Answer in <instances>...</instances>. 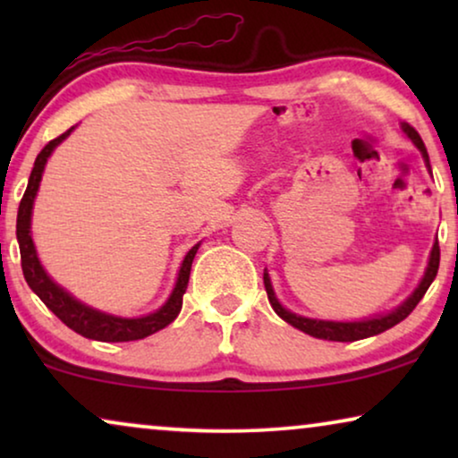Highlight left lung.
Returning <instances> with one entry per match:
<instances>
[{
	"label": "left lung",
	"instance_id": "left-lung-1",
	"mask_svg": "<svg viewBox=\"0 0 458 458\" xmlns=\"http://www.w3.org/2000/svg\"><path fill=\"white\" fill-rule=\"evenodd\" d=\"M403 131L411 137L412 143H415V146L421 149L423 158H425V162H428V166H429V156H428V149H425V143L421 140V135H419L417 131L412 129L409 123H403ZM437 267H440V246H437V242H436L434 248H431L428 271H425L421 284H419L417 290L412 292V296L406 300L404 304H400L396 310L387 312V315H384V317H375V318H367V321H354V323L318 321V318L298 317V315H293V312L285 310L284 306L279 304V300L275 298V292H273V287H271V279H268L267 273H265V287H267V296H268V302H271V306H273V310L277 312V315L284 318V321L290 323L292 327L304 331V334H309L312 337H318V340L356 342V340H365V337L384 334L386 329H390V327H394V325H398L400 321H404V318L409 317L412 310H415V306L421 302V298L425 296V292H428V287L431 285V281L436 279Z\"/></svg>",
	"mask_w": 458,
	"mask_h": 458
}]
</instances>
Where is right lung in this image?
Here are the masks:
<instances>
[{
    "label": "right lung",
    "mask_w": 458,
    "mask_h": 458,
    "mask_svg": "<svg viewBox=\"0 0 458 458\" xmlns=\"http://www.w3.org/2000/svg\"><path fill=\"white\" fill-rule=\"evenodd\" d=\"M72 129L74 127H71L62 135L55 137V140L49 141L47 146L41 149L39 156H37L35 166L29 177L27 191H24L21 206H18L16 237H18V246H21V265H22L24 279H27L30 290L41 298V302L46 304L47 309L66 325V327L77 331L79 335L89 337V340H98V342L143 340V337L165 329L168 323H173L174 318H177L181 306H183V293L187 290V284H190L191 262H193V256L198 252L199 243L187 252L183 265H181L177 285H174L171 298L166 300V304L162 306V309H158L148 317L121 318V317L106 315V312L93 310L89 306L81 304L79 300H74L71 296V293L62 290L60 285H55L54 281L47 277V273L43 271V267L39 265V259H37L33 240H30V210H33V202H35L37 190H39V181H41L43 168H46L49 154L54 152V148L58 146L62 140H66V137L71 135Z\"/></svg>",
    "instance_id": "add662e5"
}]
</instances>
